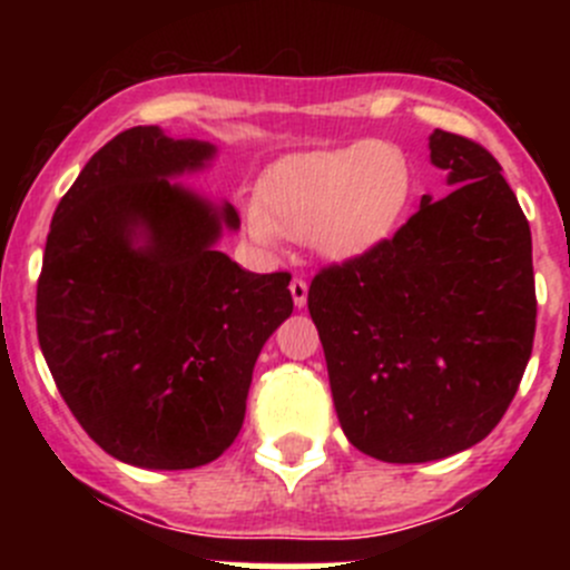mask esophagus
<instances>
[{
  "mask_svg": "<svg viewBox=\"0 0 570 570\" xmlns=\"http://www.w3.org/2000/svg\"><path fill=\"white\" fill-rule=\"evenodd\" d=\"M289 292H292V301H295L297 308L306 306V301H308V284H306V281H303V278H292Z\"/></svg>",
  "mask_w": 570,
  "mask_h": 570,
  "instance_id": "obj_1",
  "label": "esophagus"
}]
</instances>
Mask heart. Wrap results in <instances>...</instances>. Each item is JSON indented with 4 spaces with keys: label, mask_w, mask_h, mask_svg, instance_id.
Listing matches in <instances>:
<instances>
[{
    "label": "heart",
    "mask_w": 570,
    "mask_h": 570,
    "mask_svg": "<svg viewBox=\"0 0 570 570\" xmlns=\"http://www.w3.org/2000/svg\"><path fill=\"white\" fill-rule=\"evenodd\" d=\"M411 195L405 154L386 140H358L275 163L245 217L258 243L308 239L327 262H353L392 237Z\"/></svg>",
    "instance_id": "heart-1"
}]
</instances>
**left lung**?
Wrapping results in <instances>:
<instances>
[{"instance_id": "1", "label": "left lung", "mask_w": 570, "mask_h": 570, "mask_svg": "<svg viewBox=\"0 0 570 570\" xmlns=\"http://www.w3.org/2000/svg\"><path fill=\"white\" fill-rule=\"evenodd\" d=\"M430 163L446 198L308 289L338 424L355 450L428 463L485 439L532 355V234L502 165L435 129Z\"/></svg>"}]
</instances>
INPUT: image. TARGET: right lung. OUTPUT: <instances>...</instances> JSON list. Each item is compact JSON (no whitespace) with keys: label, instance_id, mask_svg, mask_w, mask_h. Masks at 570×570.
Listing matches in <instances>:
<instances>
[{"label":"right lung","instance_id":"add662e5","mask_svg":"<svg viewBox=\"0 0 570 570\" xmlns=\"http://www.w3.org/2000/svg\"><path fill=\"white\" fill-rule=\"evenodd\" d=\"M215 154L159 126L120 131L46 237V364L85 433L140 469H198L234 444L258 353L292 314L289 273H248L215 248L237 209L170 181Z\"/></svg>","mask_w":570,"mask_h":570}]
</instances>
